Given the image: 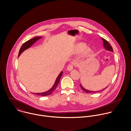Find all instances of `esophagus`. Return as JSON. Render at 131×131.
Here are the masks:
<instances>
[{"label": "esophagus", "mask_w": 131, "mask_h": 131, "mask_svg": "<svg viewBox=\"0 0 131 131\" xmlns=\"http://www.w3.org/2000/svg\"><path fill=\"white\" fill-rule=\"evenodd\" d=\"M73 64H73V63H72L69 64V66H68V67H67V70H68V71L70 72V71H71L73 70V67H74V65H73Z\"/></svg>", "instance_id": "1"}]
</instances>
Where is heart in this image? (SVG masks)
Returning <instances> with one entry per match:
<instances>
[{
	"instance_id": "1",
	"label": "heart",
	"mask_w": 131,
	"mask_h": 131,
	"mask_svg": "<svg viewBox=\"0 0 131 131\" xmlns=\"http://www.w3.org/2000/svg\"><path fill=\"white\" fill-rule=\"evenodd\" d=\"M86 47V44L84 43H79L75 47V51L76 53H80L82 52ZM93 53V50L91 48H88L87 49L86 52H85V55L86 56H90Z\"/></svg>"
}]
</instances>
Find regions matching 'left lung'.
<instances>
[{
    "mask_svg": "<svg viewBox=\"0 0 131 131\" xmlns=\"http://www.w3.org/2000/svg\"><path fill=\"white\" fill-rule=\"evenodd\" d=\"M102 41H103V47H104V48L105 49V50H108V51H112V52H113V49H112V46L110 45V44L105 40V39H104V38H102ZM80 87H81V88H82V89L84 91H85L86 93H95V92H99V91H102V90H103L104 89H105V88H106L107 87H106V88H105L104 89H102V90H100V91H90V90H87V89H85L82 86V85L81 84H80Z\"/></svg>",
    "mask_w": 131,
    "mask_h": 131,
    "instance_id": "1",
    "label": "left lung"
}]
</instances>
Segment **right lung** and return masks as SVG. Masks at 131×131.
<instances>
[{
  "mask_svg": "<svg viewBox=\"0 0 131 131\" xmlns=\"http://www.w3.org/2000/svg\"><path fill=\"white\" fill-rule=\"evenodd\" d=\"M41 37H36L33 38V39H31L28 41H27V42H26L25 43H24L23 44V45L21 46L20 49H19V56L20 55V54L24 51H25V50L27 49L28 48L31 47L32 45L35 43L37 40H38L39 39H41ZM62 73L63 72H61L59 74V75H58V77H57L56 78V82L53 85V86H52V87L49 90H48L47 91H46L45 92H43V93H35V94H36L38 95H41V96H48V95H50L52 93L54 90L55 89H56V87L58 85V84L59 83V81H60V79L61 77V75H62Z\"/></svg>",
  "mask_w": 131,
  "mask_h": 131,
  "instance_id": "add662e5",
  "label": "right lung"
}]
</instances>
